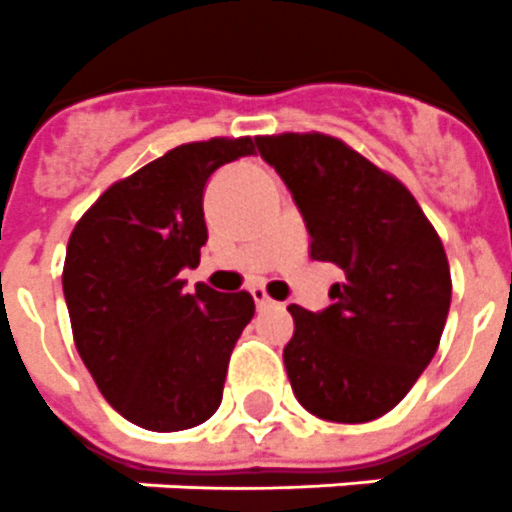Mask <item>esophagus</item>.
<instances>
[{"label":"esophagus","mask_w":512,"mask_h":512,"mask_svg":"<svg viewBox=\"0 0 512 512\" xmlns=\"http://www.w3.org/2000/svg\"><path fill=\"white\" fill-rule=\"evenodd\" d=\"M251 296H253V304H256V309H267V306H272V298L267 296V290L264 288H253Z\"/></svg>","instance_id":"esophagus-1"}]
</instances>
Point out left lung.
Listing matches in <instances>:
<instances>
[{"instance_id":"obj_1","label":"left lung","mask_w":512,"mask_h":512,"mask_svg":"<svg viewBox=\"0 0 512 512\" xmlns=\"http://www.w3.org/2000/svg\"><path fill=\"white\" fill-rule=\"evenodd\" d=\"M309 232V256L343 269L333 304H290L282 359L304 410L367 423L402 402L439 349L452 301L444 245L410 190L325 134L256 137Z\"/></svg>"}]
</instances>
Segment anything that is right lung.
Wrapping results in <instances>:
<instances>
[{"mask_svg": "<svg viewBox=\"0 0 512 512\" xmlns=\"http://www.w3.org/2000/svg\"><path fill=\"white\" fill-rule=\"evenodd\" d=\"M245 155L251 137L174 147L102 192L68 240L63 293L81 362L110 407L147 431H185L219 410L256 312L245 290L187 293L179 280L208 240V179Z\"/></svg>", "mask_w": 512, "mask_h": 512, "instance_id": "1", "label": "right lung"}]
</instances>
